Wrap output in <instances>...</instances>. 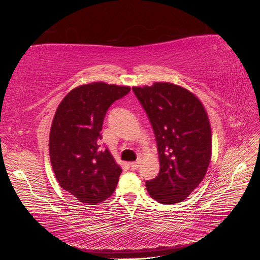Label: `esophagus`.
I'll use <instances>...</instances> for the list:
<instances>
[{
    "mask_svg": "<svg viewBox=\"0 0 260 260\" xmlns=\"http://www.w3.org/2000/svg\"><path fill=\"white\" fill-rule=\"evenodd\" d=\"M130 167H131V169L136 170L139 167V161H132V162H130Z\"/></svg>",
    "mask_w": 260,
    "mask_h": 260,
    "instance_id": "esophagus-1",
    "label": "esophagus"
}]
</instances>
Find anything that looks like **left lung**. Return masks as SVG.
Listing matches in <instances>:
<instances>
[{"mask_svg":"<svg viewBox=\"0 0 260 260\" xmlns=\"http://www.w3.org/2000/svg\"><path fill=\"white\" fill-rule=\"evenodd\" d=\"M151 120L160 170L146 181L161 204L185 200L205 178L211 159V129L205 107L194 93L170 82L132 86Z\"/></svg>","mask_w":260,"mask_h":260,"instance_id":"1","label":"left lung"}]
</instances>
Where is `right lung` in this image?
<instances>
[{
    "mask_svg": "<svg viewBox=\"0 0 260 260\" xmlns=\"http://www.w3.org/2000/svg\"><path fill=\"white\" fill-rule=\"evenodd\" d=\"M130 91L128 85L103 81L76 86L55 112L49 139L52 168L61 188L88 205L111 196L121 167L100 147L101 131L108 107Z\"/></svg>",
    "mask_w": 260,
    "mask_h": 260,
    "instance_id": "add662e5",
    "label": "right lung"
}]
</instances>
